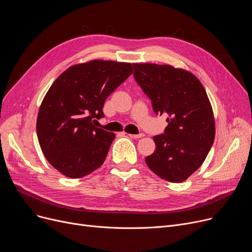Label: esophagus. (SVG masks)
Returning <instances> with one entry per match:
<instances>
[{"label":"esophagus","instance_id":"obj_1","mask_svg":"<svg viewBox=\"0 0 252 252\" xmlns=\"http://www.w3.org/2000/svg\"><path fill=\"white\" fill-rule=\"evenodd\" d=\"M128 136L131 137V138H133V139H139V138L145 136V134H143V133H140V134H128Z\"/></svg>","mask_w":252,"mask_h":252}]
</instances>
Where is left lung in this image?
I'll use <instances>...</instances> for the list:
<instances>
[{
	"mask_svg": "<svg viewBox=\"0 0 252 252\" xmlns=\"http://www.w3.org/2000/svg\"><path fill=\"white\" fill-rule=\"evenodd\" d=\"M134 78L157 115H166L165 134L154 136L155 152L146 158L162 179L183 183L205 161L215 136L207 93L190 71L170 64L133 63Z\"/></svg>",
	"mask_w": 252,
	"mask_h": 252,
	"instance_id": "1",
	"label": "left lung"
}]
</instances>
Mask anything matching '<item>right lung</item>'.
Wrapping results in <instances>:
<instances>
[{"label":"right lung","mask_w":252,"mask_h":252,"mask_svg":"<svg viewBox=\"0 0 252 252\" xmlns=\"http://www.w3.org/2000/svg\"><path fill=\"white\" fill-rule=\"evenodd\" d=\"M131 74L130 63L94 59L69 66L53 82L40 105L37 135L56 170L80 178L103 164L116 135L93 123L104 117L105 99Z\"/></svg>","instance_id":"right-lung-1"}]
</instances>
